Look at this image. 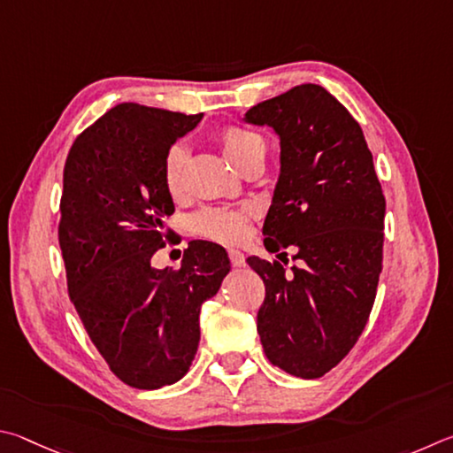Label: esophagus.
Returning <instances> with one entry per match:
<instances>
[{
  "instance_id": "1",
  "label": "esophagus",
  "mask_w": 453,
  "mask_h": 453,
  "mask_svg": "<svg viewBox=\"0 0 453 453\" xmlns=\"http://www.w3.org/2000/svg\"><path fill=\"white\" fill-rule=\"evenodd\" d=\"M228 257H231L233 266H244V255L239 249H228Z\"/></svg>"
}]
</instances>
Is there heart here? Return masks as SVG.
Returning a JSON list of instances; mask_svg holds the SVG:
<instances>
[{
    "label": "heart",
    "mask_w": 453,
    "mask_h": 453,
    "mask_svg": "<svg viewBox=\"0 0 453 453\" xmlns=\"http://www.w3.org/2000/svg\"><path fill=\"white\" fill-rule=\"evenodd\" d=\"M219 145L222 153L236 169L247 165L252 158H265L266 142L257 131L247 127H226L219 133ZM187 149L182 145H173L165 157V187L169 195L179 198L185 193V171ZM252 211L249 206L242 209H226V206H206L193 217V228L196 234L206 236L219 242H239L249 233V219Z\"/></svg>",
    "instance_id": "1"
}]
</instances>
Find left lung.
<instances>
[{
    "mask_svg": "<svg viewBox=\"0 0 453 453\" xmlns=\"http://www.w3.org/2000/svg\"><path fill=\"white\" fill-rule=\"evenodd\" d=\"M244 121L273 127L280 141L265 247L303 260L287 274V263L247 258L266 287L260 342L274 366L320 378L350 352L376 298L386 198L374 158L356 119L320 85L258 103Z\"/></svg>",
    "mask_w": 453,
    "mask_h": 453,
    "instance_id": "obj_1",
    "label": "left lung"
}]
</instances>
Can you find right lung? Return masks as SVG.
<instances>
[{"label": "right lung", "instance_id": "1", "mask_svg": "<svg viewBox=\"0 0 453 453\" xmlns=\"http://www.w3.org/2000/svg\"><path fill=\"white\" fill-rule=\"evenodd\" d=\"M203 113L121 103L79 134L63 169L59 247L69 298L113 374L171 386L195 360L204 300L231 271L226 250L188 242L179 271L153 268L174 212L165 157Z\"/></svg>", "mask_w": 453, "mask_h": 453}]
</instances>
